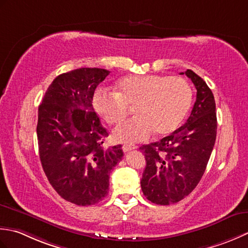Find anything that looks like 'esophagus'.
Instances as JSON below:
<instances>
[{"instance_id": "1", "label": "esophagus", "mask_w": 248, "mask_h": 248, "mask_svg": "<svg viewBox=\"0 0 248 248\" xmlns=\"http://www.w3.org/2000/svg\"><path fill=\"white\" fill-rule=\"evenodd\" d=\"M136 149H137V145H135V144H124V145H123V151H124V153L130 152V151L136 150Z\"/></svg>"}]
</instances>
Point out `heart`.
Segmentation results:
<instances>
[{"label": "heart", "instance_id": "obj_1", "mask_svg": "<svg viewBox=\"0 0 248 248\" xmlns=\"http://www.w3.org/2000/svg\"><path fill=\"white\" fill-rule=\"evenodd\" d=\"M193 91L179 76L129 75L117 82V92L95 90L92 105L95 112L109 125H118L135 105V118L126 121L112 134L117 142L134 143L154 134L166 136L179 127L187 114Z\"/></svg>", "mask_w": 248, "mask_h": 248}]
</instances>
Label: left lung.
Listing matches in <instances>:
<instances>
[{
	"label": "left lung",
	"mask_w": 248,
	"mask_h": 248,
	"mask_svg": "<svg viewBox=\"0 0 248 248\" xmlns=\"http://www.w3.org/2000/svg\"><path fill=\"white\" fill-rule=\"evenodd\" d=\"M185 75L197 90L189 118L171 135L140 148L146 160L141 189L146 199L160 205L176 203L195 189L215 144L217 119L214 95L204 80L193 70L187 69Z\"/></svg>",
	"instance_id": "left-lung-1"
}]
</instances>
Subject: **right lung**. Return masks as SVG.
I'll use <instances>...</instances> for the list:
<instances>
[{"mask_svg":"<svg viewBox=\"0 0 248 248\" xmlns=\"http://www.w3.org/2000/svg\"><path fill=\"white\" fill-rule=\"evenodd\" d=\"M103 68H78L58 76L38 107L39 158L49 183L66 201L92 205L108 194L109 174L123 157L121 144L103 146L108 131L93 109Z\"/></svg>","mask_w":248,"mask_h":248,"instance_id":"obj_1","label":"right lung"}]
</instances>
